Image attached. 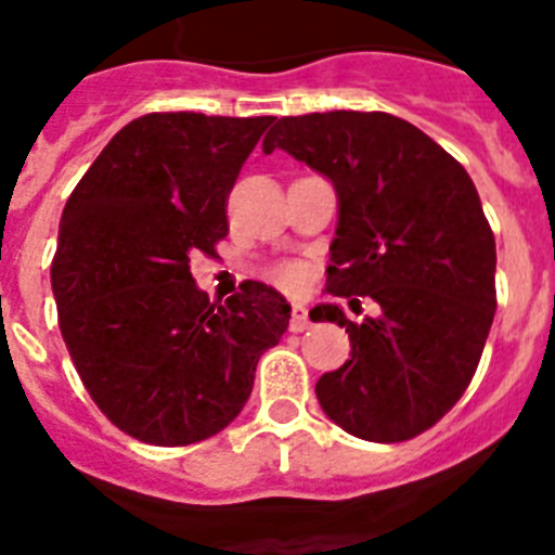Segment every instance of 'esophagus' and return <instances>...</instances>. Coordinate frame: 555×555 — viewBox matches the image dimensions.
I'll return each mask as SVG.
<instances>
[{
  "mask_svg": "<svg viewBox=\"0 0 555 555\" xmlns=\"http://www.w3.org/2000/svg\"><path fill=\"white\" fill-rule=\"evenodd\" d=\"M308 327H311V319H308V308H305V305H294L288 330H292V333H302V330H308Z\"/></svg>",
  "mask_w": 555,
  "mask_h": 555,
  "instance_id": "34e87169",
  "label": "esophagus"
}]
</instances>
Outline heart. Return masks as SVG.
Wrapping results in <instances>:
<instances>
[{
    "label": "heart",
    "instance_id": "obj_1",
    "mask_svg": "<svg viewBox=\"0 0 555 555\" xmlns=\"http://www.w3.org/2000/svg\"><path fill=\"white\" fill-rule=\"evenodd\" d=\"M308 278H311V274H308V267L297 261L278 263V267L272 269V281L281 288H286V292H302V288L308 286Z\"/></svg>",
    "mask_w": 555,
    "mask_h": 555
}]
</instances>
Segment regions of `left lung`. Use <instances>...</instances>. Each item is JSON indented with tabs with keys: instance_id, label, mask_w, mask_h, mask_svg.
Listing matches in <instances>:
<instances>
[{
	"instance_id": "8db88e82",
	"label": "left lung",
	"mask_w": 555,
	"mask_h": 555,
	"mask_svg": "<svg viewBox=\"0 0 555 555\" xmlns=\"http://www.w3.org/2000/svg\"><path fill=\"white\" fill-rule=\"evenodd\" d=\"M274 149L338 192L327 292L383 311L354 324L338 305L313 308V322L347 327L352 344L317 383L319 404L360 440H410L465 393L495 317V236L479 192L454 156L388 112L281 118L263 137V154Z\"/></svg>"
}]
</instances>
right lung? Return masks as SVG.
I'll return each mask as SVG.
<instances>
[{
  "label": "right lung",
  "mask_w": 555,
  "mask_h": 555,
  "mask_svg": "<svg viewBox=\"0 0 555 555\" xmlns=\"http://www.w3.org/2000/svg\"><path fill=\"white\" fill-rule=\"evenodd\" d=\"M272 118L151 112L70 192L52 292L60 333L101 413L151 446L225 429L292 305L258 281L208 302L190 258L228 236V195Z\"/></svg>",
  "instance_id": "add662e5"
}]
</instances>
